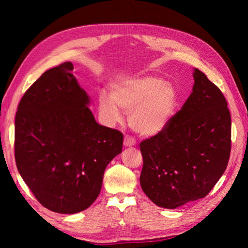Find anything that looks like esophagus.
Here are the masks:
<instances>
[{
	"label": "esophagus",
	"mask_w": 248,
	"mask_h": 248,
	"mask_svg": "<svg viewBox=\"0 0 248 248\" xmlns=\"http://www.w3.org/2000/svg\"><path fill=\"white\" fill-rule=\"evenodd\" d=\"M136 140H134L133 138H131V137H128V136H126L125 138H124V146L125 147H131V146H134L136 145Z\"/></svg>",
	"instance_id": "esophagus-1"
}]
</instances>
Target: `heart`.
<instances>
[{
    "label": "heart",
    "instance_id": "heart-1",
    "mask_svg": "<svg viewBox=\"0 0 248 248\" xmlns=\"http://www.w3.org/2000/svg\"><path fill=\"white\" fill-rule=\"evenodd\" d=\"M178 92L170 82L152 76L116 81L98 95L99 114L107 125L115 126L129 114V125L142 137H154L170 123L178 107Z\"/></svg>",
    "mask_w": 248,
    "mask_h": 248
}]
</instances>
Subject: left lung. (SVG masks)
Listing matches in <instances>:
<instances>
[{
  "mask_svg": "<svg viewBox=\"0 0 248 248\" xmlns=\"http://www.w3.org/2000/svg\"><path fill=\"white\" fill-rule=\"evenodd\" d=\"M192 93L169 126L142 140L140 183L161 208L205 198L220 179L231 152V115L220 90L199 69Z\"/></svg>",
  "mask_w": 248,
  "mask_h": 248,
  "instance_id": "obj_1",
  "label": "left lung"
}]
</instances>
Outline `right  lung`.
<instances>
[{"label":"right lung","mask_w":248,"mask_h":248,"mask_svg":"<svg viewBox=\"0 0 248 248\" xmlns=\"http://www.w3.org/2000/svg\"><path fill=\"white\" fill-rule=\"evenodd\" d=\"M66 62L44 72L22 96L16 116V161L42 206L84 211L99 196L108 164L122 152L123 134L99 125L87 92Z\"/></svg>","instance_id":"1"}]
</instances>
